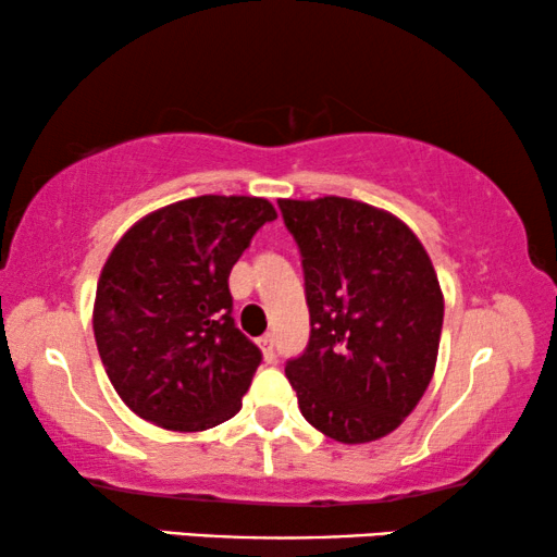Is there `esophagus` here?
<instances>
[{"label":"esophagus","mask_w":557,"mask_h":557,"mask_svg":"<svg viewBox=\"0 0 557 557\" xmlns=\"http://www.w3.org/2000/svg\"><path fill=\"white\" fill-rule=\"evenodd\" d=\"M258 347H261L265 360H273V337H271V334H263V337L258 339Z\"/></svg>","instance_id":"34e87169"}]
</instances>
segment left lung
Returning a JSON list of instances; mask_svg holds the SVG:
<instances>
[{
    "label": "left lung",
    "mask_w": 557,
    "mask_h": 557,
    "mask_svg": "<svg viewBox=\"0 0 557 557\" xmlns=\"http://www.w3.org/2000/svg\"><path fill=\"white\" fill-rule=\"evenodd\" d=\"M301 253L311 334L286 377L301 416L339 444L383 438L433 377L444 294L416 233L347 197L278 200Z\"/></svg>",
    "instance_id": "left-lung-1"
}]
</instances>
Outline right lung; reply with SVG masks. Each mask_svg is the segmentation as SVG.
Segmentation results:
<instances>
[{
    "label": "right lung",
    "instance_id": "add662e5",
    "mask_svg": "<svg viewBox=\"0 0 557 557\" xmlns=\"http://www.w3.org/2000/svg\"><path fill=\"white\" fill-rule=\"evenodd\" d=\"M271 220L263 197H189L149 212L111 250L94 334L111 385L144 421L208 431L240 410L261 349L235 326L227 276Z\"/></svg>",
    "mask_w": 557,
    "mask_h": 557
}]
</instances>
